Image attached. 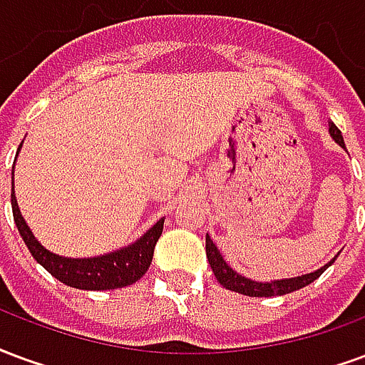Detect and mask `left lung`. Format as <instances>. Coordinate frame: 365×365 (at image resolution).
Segmentation results:
<instances>
[{"instance_id":"obj_1","label":"left lung","mask_w":365,"mask_h":365,"mask_svg":"<svg viewBox=\"0 0 365 365\" xmlns=\"http://www.w3.org/2000/svg\"><path fill=\"white\" fill-rule=\"evenodd\" d=\"M329 132L334 138V142L344 148V140H342V134L340 130L334 124L329 126ZM206 255H208V262L212 270H214L215 278L222 284L223 288L231 289V292H237V294L251 295V297H272V295H286L292 294L295 289H302L305 286H309L311 282H315L321 276V274L331 267L332 260L329 264H324L323 268H319L317 272L305 274V276H297V278H288V280H276V282H252L249 278H245L241 274H237L235 270H231L225 260L222 259V255L217 251V247L214 245V241L206 235Z\"/></svg>"}]
</instances>
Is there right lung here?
I'll list each match as a JSON object with an SVG mask.
<instances>
[{
	"mask_svg": "<svg viewBox=\"0 0 365 365\" xmlns=\"http://www.w3.org/2000/svg\"><path fill=\"white\" fill-rule=\"evenodd\" d=\"M21 150V145H19ZM11 208L13 220L17 223L21 237L33 255L36 262H41L54 278L63 282L66 286L77 289H116L130 286L148 272L153 259L155 245L163 231V220L151 227L143 237H140L134 245H128L126 249L114 251L110 255H103L97 259H63L54 252L46 251L29 230V225L19 212L15 192L11 190Z\"/></svg>",
	"mask_w": 365,
	"mask_h": 365,
	"instance_id": "obj_1",
	"label": "right lung"
}]
</instances>
